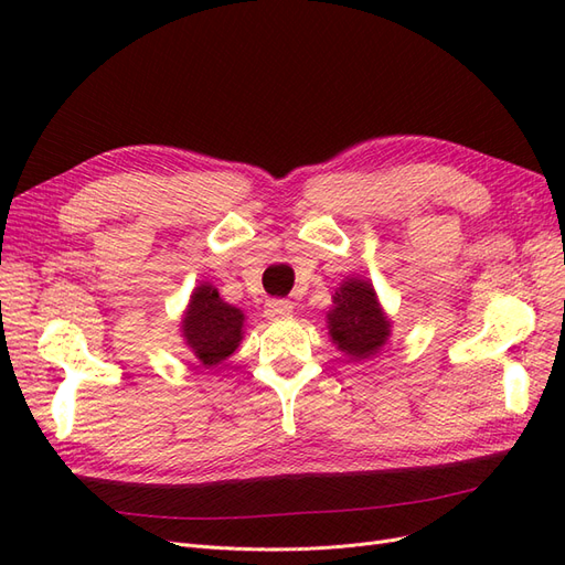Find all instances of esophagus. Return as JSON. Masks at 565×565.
I'll list each match as a JSON object with an SVG mask.
<instances>
[{
  "mask_svg": "<svg viewBox=\"0 0 565 565\" xmlns=\"http://www.w3.org/2000/svg\"><path fill=\"white\" fill-rule=\"evenodd\" d=\"M264 313L270 320H285V318L292 316V303H289L287 299H270L264 306Z\"/></svg>",
  "mask_w": 565,
  "mask_h": 565,
  "instance_id": "1",
  "label": "esophagus"
}]
</instances>
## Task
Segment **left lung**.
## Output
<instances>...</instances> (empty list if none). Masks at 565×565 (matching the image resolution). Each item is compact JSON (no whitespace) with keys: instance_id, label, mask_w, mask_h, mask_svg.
<instances>
[{"instance_id":"1","label":"left lung","mask_w":565,"mask_h":565,"mask_svg":"<svg viewBox=\"0 0 565 565\" xmlns=\"http://www.w3.org/2000/svg\"><path fill=\"white\" fill-rule=\"evenodd\" d=\"M330 334L341 351L355 361L377 353L388 337V320L384 318L374 289L367 280L349 278L339 287L334 309L328 316Z\"/></svg>"}]
</instances>
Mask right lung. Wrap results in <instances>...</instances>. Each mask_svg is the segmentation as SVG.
Listing matches in <instances>:
<instances>
[{
  "mask_svg": "<svg viewBox=\"0 0 565 565\" xmlns=\"http://www.w3.org/2000/svg\"><path fill=\"white\" fill-rule=\"evenodd\" d=\"M243 311L221 301L212 285H200L183 318V337L202 365H218L243 339Z\"/></svg>",
  "mask_w": 565,
  "mask_h": 565,
  "instance_id": "add662e5",
  "label": "right lung"
}]
</instances>
